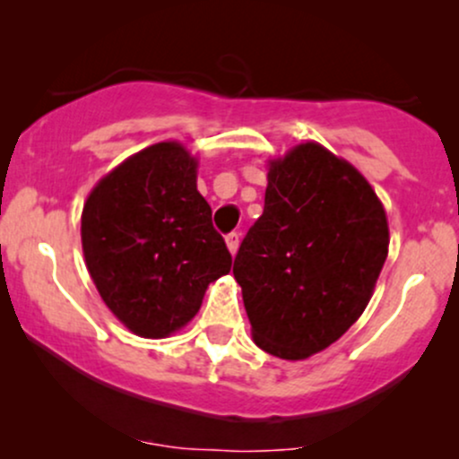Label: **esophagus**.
I'll list each match as a JSON object with an SVG mask.
<instances>
[{
  "label": "esophagus",
  "instance_id": "34e87169",
  "mask_svg": "<svg viewBox=\"0 0 459 459\" xmlns=\"http://www.w3.org/2000/svg\"><path fill=\"white\" fill-rule=\"evenodd\" d=\"M226 246H229L230 255H235L237 247H239V233H237V230H233V233L226 235Z\"/></svg>",
  "mask_w": 459,
  "mask_h": 459
}]
</instances>
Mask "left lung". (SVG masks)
Segmentation results:
<instances>
[{"mask_svg": "<svg viewBox=\"0 0 459 459\" xmlns=\"http://www.w3.org/2000/svg\"><path fill=\"white\" fill-rule=\"evenodd\" d=\"M388 255L380 198L351 163L307 142L270 161L263 215L235 256L255 343L304 360L339 341Z\"/></svg>", "mask_w": 459, "mask_h": 459, "instance_id": "1", "label": "left lung"}]
</instances>
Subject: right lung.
Instances as JSON below:
<instances>
[{
	"label": "right lung",
	"mask_w": 459,
	"mask_h": 459,
	"mask_svg": "<svg viewBox=\"0 0 459 459\" xmlns=\"http://www.w3.org/2000/svg\"><path fill=\"white\" fill-rule=\"evenodd\" d=\"M196 168L178 142H160L114 168L83 204L88 272L108 308L146 339L192 321L233 263L196 189Z\"/></svg>",
	"instance_id": "1"
}]
</instances>
